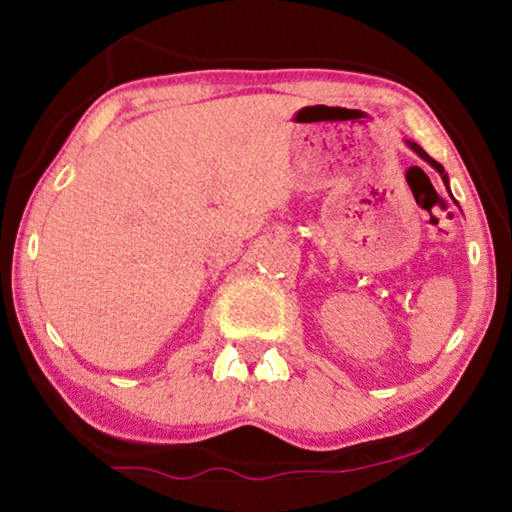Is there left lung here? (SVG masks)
Wrapping results in <instances>:
<instances>
[{
	"label": "left lung",
	"mask_w": 512,
	"mask_h": 512,
	"mask_svg": "<svg viewBox=\"0 0 512 512\" xmlns=\"http://www.w3.org/2000/svg\"><path fill=\"white\" fill-rule=\"evenodd\" d=\"M408 146H410L412 151L417 153V156H422V158L426 160V163H429V165L433 167V170H438V174H440V177H443V181H445V184H447V174H445V170H443V165L436 163V160H433V158L429 156V153H426V151H424L422 146H419V144H415V142H408Z\"/></svg>",
	"instance_id": "obj_1"
}]
</instances>
